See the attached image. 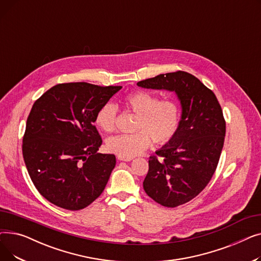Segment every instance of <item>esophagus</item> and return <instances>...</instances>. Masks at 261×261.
Wrapping results in <instances>:
<instances>
[{
  "label": "esophagus",
  "instance_id": "1",
  "mask_svg": "<svg viewBox=\"0 0 261 261\" xmlns=\"http://www.w3.org/2000/svg\"><path fill=\"white\" fill-rule=\"evenodd\" d=\"M118 160H119V161H125V162H130V161H132V158H131V159H128V158L118 156Z\"/></svg>",
  "mask_w": 261,
  "mask_h": 261
}]
</instances>
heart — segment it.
Instances as JSON below:
<instances>
[{"label":"heart","instance_id":"1","mask_svg":"<svg viewBox=\"0 0 261 261\" xmlns=\"http://www.w3.org/2000/svg\"><path fill=\"white\" fill-rule=\"evenodd\" d=\"M123 105L136 115L133 125L135 132L107 140V149L118 156L131 159L139 155L151 140L155 144H166L179 128L180 108L172 99L160 100L155 94L140 90L128 94ZM116 120L117 107L112 102L102 105L95 115V123L105 132L114 131Z\"/></svg>","mask_w":261,"mask_h":261}]
</instances>
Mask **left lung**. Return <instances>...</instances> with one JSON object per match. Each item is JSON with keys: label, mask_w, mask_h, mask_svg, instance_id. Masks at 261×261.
Instances as JSON below:
<instances>
[{"label": "left lung", "mask_w": 261, "mask_h": 261, "mask_svg": "<svg viewBox=\"0 0 261 261\" xmlns=\"http://www.w3.org/2000/svg\"><path fill=\"white\" fill-rule=\"evenodd\" d=\"M145 89L174 92L182 107L173 138L149 158L146 194L166 207L197 197L213 177L224 144L225 120L212 90L187 72L161 74L138 82Z\"/></svg>", "instance_id": "1"}]
</instances>
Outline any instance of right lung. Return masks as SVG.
I'll return each instance as SVG.
<instances>
[{
    "mask_svg": "<svg viewBox=\"0 0 261 261\" xmlns=\"http://www.w3.org/2000/svg\"><path fill=\"white\" fill-rule=\"evenodd\" d=\"M120 89L59 84L35 101L22 152L34 185L50 203L79 211L101 195L116 159L97 152L102 140L94 126L95 115Z\"/></svg>",
    "mask_w": 261,
    "mask_h": 261,
    "instance_id": "right-lung-1",
    "label": "right lung"
}]
</instances>
